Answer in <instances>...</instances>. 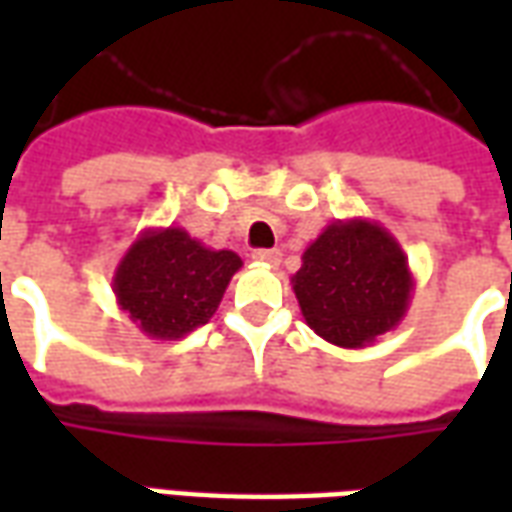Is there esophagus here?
<instances>
[{"instance_id":"esophagus-1","label":"esophagus","mask_w":512,"mask_h":512,"mask_svg":"<svg viewBox=\"0 0 512 512\" xmlns=\"http://www.w3.org/2000/svg\"><path fill=\"white\" fill-rule=\"evenodd\" d=\"M255 263H263V266H279V260H282V252L279 249H257Z\"/></svg>"}]
</instances>
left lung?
Returning <instances> with one entry per match:
<instances>
[{"instance_id":"left-lung-1","label":"left lung","mask_w":512,"mask_h":512,"mask_svg":"<svg viewBox=\"0 0 512 512\" xmlns=\"http://www.w3.org/2000/svg\"><path fill=\"white\" fill-rule=\"evenodd\" d=\"M290 285L318 337L340 348H367L406 318L414 274L395 235L354 216L332 222L304 249Z\"/></svg>"}]
</instances>
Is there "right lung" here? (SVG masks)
Returning a JSON list of instances; mask_svg holds the SVG:
<instances>
[{
  "label": "right lung",
  "instance_id": "obj_1",
  "mask_svg": "<svg viewBox=\"0 0 512 512\" xmlns=\"http://www.w3.org/2000/svg\"><path fill=\"white\" fill-rule=\"evenodd\" d=\"M244 260L211 249L183 227H147L120 257L112 277L117 307L150 340H180L211 321Z\"/></svg>",
  "mask_w": 512,
  "mask_h": 512
}]
</instances>
